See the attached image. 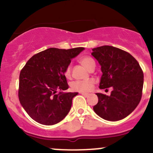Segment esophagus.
<instances>
[{
	"mask_svg": "<svg viewBox=\"0 0 153 153\" xmlns=\"http://www.w3.org/2000/svg\"><path fill=\"white\" fill-rule=\"evenodd\" d=\"M81 95H84V97H86H86L89 96V94H88V93H84V92H81Z\"/></svg>",
	"mask_w": 153,
	"mask_h": 153,
	"instance_id": "obj_1",
	"label": "esophagus"
}]
</instances>
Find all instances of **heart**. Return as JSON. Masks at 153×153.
Here are the masks:
<instances>
[{"instance_id":"obj_1","label":"heart","mask_w":153,"mask_h":153,"mask_svg":"<svg viewBox=\"0 0 153 153\" xmlns=\"http://www.w3.org/2000/svg\"><path fill=\"white\" fill-rule=\"evenodd\" d=\"M80 64L84 66L86 69L89 70L92 66L95 65V61L92 58L89 56H82L78 59ZM64 75L67 78H69L71 76V67L68 66L64 71ZM95 84L94 79H88L85 81H76L71 83L70 87L71 89L73 91H77L80 92H90L93 88Z\"/></svg>"}]
</instances>
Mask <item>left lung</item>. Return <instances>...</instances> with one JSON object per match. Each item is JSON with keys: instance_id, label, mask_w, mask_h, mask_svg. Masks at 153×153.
Instances as JSON below:
<instances>
[{"instance_id": "obj_1", "label": "left lung", "mask_w": 153, "mask_h": 153, "mask_svg": "<svg viewBox=\"0 0 153 153\" xmlns=\"http://www.w3.org/2000/svg\"><path fill=\"white\" fill-rule=\"evenodd\" d=\"M92 51V55L98 61L103 73L99 88L112 87L110 95L96 93L98 102L93 109L106 121H119L128 116L141 101L143 71L136 59L121 49L102 46Z\"/></svg>"}]
</instances>
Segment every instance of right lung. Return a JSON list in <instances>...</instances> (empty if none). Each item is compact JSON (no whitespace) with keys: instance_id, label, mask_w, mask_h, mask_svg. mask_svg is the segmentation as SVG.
I'll use <instances>...</instances> for the list:
<instances>
[{"instance_id":"1","label":"right lung","mask_w":153,"mask_h":153,"mask_svg":"<svg viewBox=\"0 0 153 153\" xmlns=\"http://www.w3.org/2000/svg\"><path fill=\"white\" fill-rule=\"evenodd\" d=\"M84 48H49L34 55L20 72L18 98L27 114L36 122L53 125L62 121L78 92L57 93L69 88L64 75L71 59Z\"/></svg>"}]
</instances>
